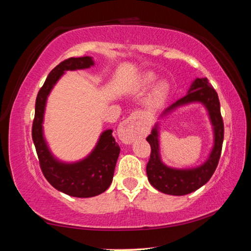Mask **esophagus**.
I'll return each instance as SVG.
<instances>
[{
  "instance_id": "34e87169",
  "label": "esophagus",
  "mask_w": 251,
  "mask_h": 251,
  "mask_svg": "<svg viewBox=\"0 0 251 251\" xmlns=\"http://www.w3.org/2000/svg\"><path fill=\"white\" fill-rule=\"evenodd\" d=\"M137 120L138 116L136 114H131L118 126L117 136L122 143L130 144L135 141L136 136H137Z\"/></svg>"
}]
</instances>
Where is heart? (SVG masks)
Returning a JSON list of instances; mask_svg holds the SVG:
<instances>
[{
    "label": "heart",
    "mask_w": 251,
    "mask_h": 251,
    "mask_svg": "<svg viewBox=\"0 0 251 251\" xmlns=\"http://www.w3.org/2000/svg\"><path fill=\"white\" fill-rule=\"evenodd\" d=\"M158 78L154 72H145L143 73L136 83V90L138 92H146L155 84ZM171 95V85L166 80H160L156 84V86L152 88L150 97H148V105L151 108H157L163 105Z\"/></svg>",
    "instance_id": "1"
}]
</instances>
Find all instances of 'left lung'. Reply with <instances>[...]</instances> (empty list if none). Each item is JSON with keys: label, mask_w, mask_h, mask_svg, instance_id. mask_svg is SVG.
<instances>
[{"label": "left lung", "mask_w": 251, "mask_h": 251, "mask_svg": "<svg viewBox=\"0 0 251 251\" xmlns=\"http://www.w3.org/2000/svg\"><path fill=\"white\" fill-rule=\"evenodd\" d=\"M201 103L207 109L214 130V146L205 163L193 168H173L165 165L161 160L159 150V127L158 123L151 129V134L146 138L151 147V158L148 160L146 173L151 185L159 192L184 196L201 188L210 179L217 168L222 154L224 142V122L220 114L219 99L214 87L206 77L196 78L190 85L187 95L172 104L164 110L160 117L166 116L181 106Z\"/></svg>", "instance_id": "obj_1"}]
</instances>
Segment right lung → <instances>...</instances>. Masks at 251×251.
I'll use <instances>...</instances> for the list:
<instances>
[{
  "mask_svg": "<svg viewBox=\"0 0 251 251\" xmlns=\"http://www.w3.org/2000/svg\"><path fill=\"white\" fill-rule=\"evenodd\" d=\"M93 65L94 61L91 56L71 57L50 71L36 97L35 116L32 127V138L44 177L59 192L78 198L97 196L112 184L121 151L112 135L113 130H104L94 150L84 159L75 163H64L58 160L50 151L43 134V122L46 100L61 76L66 71L90 69Z\"/></svg>",
  "mask_w": 251,
  "mask_h": 251,
  "instance_id": "obj_1",
  "label": "right lung"
}]
</instances>
